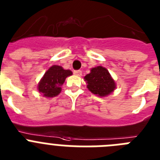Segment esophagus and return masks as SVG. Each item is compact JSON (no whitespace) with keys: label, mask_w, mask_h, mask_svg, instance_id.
<instances>
[{"label":"esophagus","mask_w":160,"mask_h":160,"mask_svg":"<svg viewBox=\"0 0 160 160\" xmlns=\"http://www.w3.org/2000/svg\"><path fill=\"white\" fill-rule=\"evenodd\" d=\"M73 73H74V74L76 75V76H82V71H80V70L74 71V72H73Z\"/></svg>","instance_id":"obj_1"}]
</instances>
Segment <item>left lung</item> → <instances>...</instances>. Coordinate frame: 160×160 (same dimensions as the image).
<instances>
[{
	"label": "left lung",
	"mask_w": 160,
	"mask_h": 160,
	"mask_svg": "<svg viewBox=\"0 0 160 160\" xmlns=\"http://www.w3.org/2000/svg\"><path fill=\"white\" fill-rule=\"evenodd\" d=\"M87 88L92 93L98 97H106L116 88V83L105 68L97 66L91 69L84 76Z\"/></svg>",
	"instance_id": "left-lung-1"
}]
</instances>
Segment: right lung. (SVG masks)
<instances>
[{
	"instance_id": "right-lung-1",
	"label": "right lung",
	"mask_w": 160,
	"mask_h": 160,
	"mask_svg": "<svg viewBox=\"0 0 160 160\" xmlns=\"http://www.w3.org/2000/svg\"><path fill=\"white\" fill-rule=\"evenodd\" d=\"M72 75V71L65 70L61 66L53 65L45 72L38 83V92L45 97H56L60 93L61 86L67 77Z\"/></svg>"
}]
</instances>
